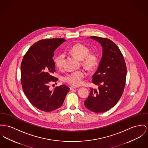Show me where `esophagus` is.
I'll list each match as a JSON object with an SVG mask.
<instances>
[{"label": "esophagus", "mask_w": 148, "mask_h": 148, "mask_svg": "<svg viewBox=\"0 0 148 148\" xmlns=\"http://www.w3.org/2000/svg\"><path fill=\"white\" fill-rule=\"evenodd\" d=\"M77 88L76 86H70L69 87V89H70V90H75V89H76Z\"/></svg>", "instance_id": "obj_1"}]
</instances>
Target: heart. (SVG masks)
<instances>
[{
    "instance_id": "1",
    "label": "heart",
    "mask_w": 148,
    "mask_h": 148,
    "mask_svg": "<svg viewBox=\"0 0 148 148\" xmlns=\"http://www.w3.org/2000/svg\"><path fill=\"white\" fill-rule=\"evenodd\" d=\"M69 51L76 58L81 60L82 65L90 71L94 70L98 65V58L97 56L94 53H89V48L83 44H75L69 49ZM64 60V54L59 53L54 57V61L56 66L61 69L63 66ZM86 76V73L84 70H79L66 74L62 77V81L71 85L79 86L83 83L84 79Z\"/></svg>"
}]
</instances>
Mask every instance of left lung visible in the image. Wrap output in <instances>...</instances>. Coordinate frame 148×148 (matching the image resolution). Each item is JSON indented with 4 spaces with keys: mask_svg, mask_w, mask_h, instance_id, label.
<instances>
[{
    "mask_svg": "<svg viewBox=\"0 0 148 148\" xmlns=\"http://www.w3.org/2000/svg\"><path fill=\"white\" fill-rule=\"evenodd\" d=\"M90 38L101 45L103 57L92 79L98 89L91 88L84 104L93 112H104L116 106L121 98L125 87L127 68L121 50L112 40L98 36Z\"/></svg>",
    "mask_w": 148,
    "mask_h": 148,
    "instance_id": "obj_1",
    "label": "left lung"
}]
</instances>
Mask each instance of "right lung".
<instances>
[{
	"instance_id": "add662e5",
	"label": "right lung",
	"mask_w": 148,
	"mask_h": 148,
	"mask_svg": "<svg viewBox=\"0 0 148 148\" xmlns=\"http://www.w3.org/2000/svg\"><path fill=\"white\" fill-rule=\"evenodd\" d=\"M66 40L45 39L34 43L23 56L21 64V81L23 92L36 108L51 112L60 107L69 88L66 85L49 89L50 83L58 79L53 76L56 71L52 58L54 51ZM57 84V83H56Z\"/></svg>"
}]
</instances>
